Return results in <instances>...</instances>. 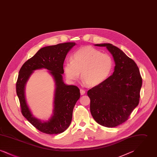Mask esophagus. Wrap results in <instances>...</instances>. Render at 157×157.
<instances>
[{"instance_id": "1", "label": "esophagus", "mask_w": 157, "mask_h": 157, "mask_svg": "<svg viewBox=\"0 0 157 157\" xmlns=\"http://www.w3.org/2000/svg\"><path fill=\"white\" fill-rule=\"evenodd\" d=\"M80 92H81V95H84L85 94V90H82V89H81L80 90Z\"/></svg>"}]
</instances>
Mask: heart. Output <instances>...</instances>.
Instances as JSON below:
<instances>
[{"label":"heart","mask_w":157,"mask_h":157,"mask_svg":"<svg viewBox=\"0 0 157 157\" xmlns=\"http://www.w3.org/2000/svg\"><path fill=\"white\" fill-rule=\"evenodd\" d=\"M113 67L112 57L92 47L78 49L67 60L63 67L65 75L70 82L78 79L80 72L82 82L90 86L103 83L111 74Z\"/></svg>","instance_id":"obj_1"}]
</instances>
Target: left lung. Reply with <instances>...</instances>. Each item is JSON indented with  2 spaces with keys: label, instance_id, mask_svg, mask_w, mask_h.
<instances>
[{
  "label": "left lung",
  "instance_id": "left-lung-1",
  "mask_svg": "<svg viewBox=\"0 0 157 157\" xmlns=\"http://www.w3.org/2000/svg\"><path fill=\"white\" fill-rule=\"evenodd\" d=\"M95 46L106 47L115 66L111 76L88 91L90 111L99 124L117 127L128 119L139 104L142 78L136 63L118 48L111 44Z\"/></svg>",
  "mask_w": 157,
  "mask_h": 157
}]
</instances>
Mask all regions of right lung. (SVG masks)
<instances>
[{
	"instance_id": "add662e5",
	"label": "right lung",
	"mask_w": 157,
	"mask_h": 157,
	"mask_svg": "<svg viewBox=\"0 0 157 157\" xmlns=\"http://www.w3.org/2000/svg\"><path fill=\"white\" fill-rule=\"evenodd\" d=\"M75 45V42H67L42 48L28 60L19 71L16 88L22 113L32 125L45 134H60L69 127L74 108L80 98L79 89L76 86L66 85L62 78L64 60ZM43 68L49 71L56 85L53 115L46 121L33 115L27 104L24 92L25 84L34 71Z\"/></svg>"
}]
</instances>
